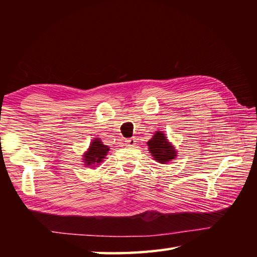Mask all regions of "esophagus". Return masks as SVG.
Returning <instances> with one entry per match:
<instances>
[{
	"label": "esophagus",
	"instance_id": "obj_1",
	"mask_svg": "<svg viewBox=\"0 0 257 257\" xmlns=\"http://www.w3.org/2000/svg\"><path fill=\"white\" fill-rule=\"evenodd\" d=\"M125 145H127L128 147H134L136 145V139L135 138L127 139V140H125Z\"/></svg>",
	"mask_w": 257,
	"mask_h": 257
}]
</instances>
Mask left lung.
<instances>
[{
    "mask_svg": "<svg viewBox=\"0 0 257 257\" xmlns=\"http://www.w3.org/2000/svg\"><path fill=\"white\" fill-rule=\"evenodd\" d=\"M148 146L150 154L154 156V159L161 163L170 161L177 156L176 150H173V147L168 143L166 136L161 132L155 134L154 137L148 141Z\"/></svg>",
    "mask_w": 257,
    "mask_h": 257,
    "instance_id": "1",
    "label": "left lung"
}]
</instances>
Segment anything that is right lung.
<instances>
[{
  "instance_id": "1",
  "label": "right lung",
  "mask_w": 257,
  "mask_h": 257,
  "mask_svg": "<svg viewBox=\"0 0 257 257\" xmlns=\"http://www.w3.org/2000/svg\"><path fill=\"white\" fill-rule=\"evenodd\" d=\"M108 151H109V148L107 146L102 145L100 139L94 140L89 146L88 151H87L84 156L86 166L98 165V163H100L103 158L106 157Z\"/></svg>"
}]
</instances>
